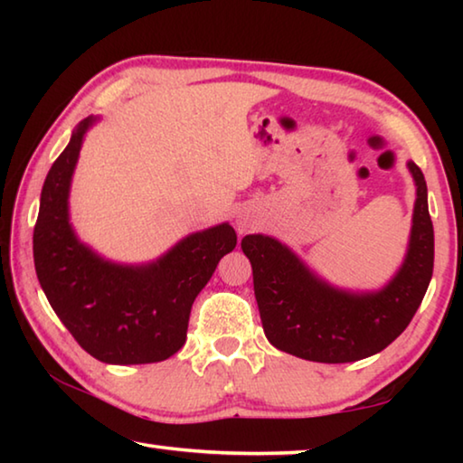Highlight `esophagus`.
I'll return each instance as SVG.
<instances>
[{"label": "esophagus", "instance_id": "34e87169", "mask_svg": "<svg viewBox=\"0 0 463 463\" xmlns=\"http://www.w3.org/2000/svg\"><path fill=\"white\" fill-rule=\"evenodd\" d=\"M237 229H239V232L253 231V229H255V218H253V214H250V213L241 214L239 221H237Z\"/></svg>", "mask_w": 463, "mask_h": 463}]
</instances>
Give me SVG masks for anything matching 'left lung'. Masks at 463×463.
<instances>
[{
  "instance_id": "obj_1",
  "label": "left lung",
  "mask_w": 463,
  "mask_h": 463,
  "mask_svg": "<svg viewBox=\"0 0 463 463\" xmlns=\"http://www.w3.org/2000/svg\"><path fill=\"white\" fill-rule=\"evenodd\" d=\"M409 169L417 184L409 253L380 292L331 288L276 239L247 234L241 241L253 268L263 331L273 347L308 362L347 364L380 354L409 326L425 298L435 257L425 175L414 163Z\"/></svg>"
}]
</instances>
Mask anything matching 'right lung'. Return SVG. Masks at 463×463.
<instances>
[{
  "label": "right lung",
  "instance_id": "add662e5",
  "mask_svg": "<svg viewBox=\"0 0 463 463\" xmlns=\"http://www.w3.org/2000/svg\"><path fill=\"white\" fill-rule=\"evenodd\" d=\"M85 118L44 179L34 224V268L61 323L104 364H155L184 347L195 296L218 261L237 245L231 224L194 232L159 261L127 268L81 245L69 224V185L80 156Z\"/></svg>",
  "mask_w": 463,
  "mask_h": 463
}]
</instances>
